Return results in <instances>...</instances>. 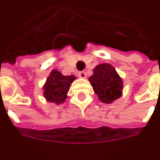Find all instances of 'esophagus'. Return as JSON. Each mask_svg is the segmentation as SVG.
Segmentation results:
<instances>
[{
    "label": "esophagus",
    "instance_id": "1",
    "mask_svg": "<svg viewBox=\"0 0 160 160\" xmlns=\"http://www.w3.org/2000/svg\"><path fill=\"white\" fill-rule=\"evenodd\" d=\"M78 75H79V77L81 78V79L87 78V73H86V72H78Z\"/></svg>",
    "mask_w": 160,
    "mask_h": 160
}]
</instances>
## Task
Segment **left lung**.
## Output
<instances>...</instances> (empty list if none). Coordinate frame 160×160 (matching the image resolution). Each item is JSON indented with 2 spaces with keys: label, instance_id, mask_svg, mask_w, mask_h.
Wrapping results in <instances>:
<instances>
[{
  "label": "left lung",
  "instance_id": "obj_1",
  "mask_svg": "<svg viewBox=\"0 0 160 160\" xmlns=\"http://www.w3.org/2000/svg\"><path fill=\"white\" fill-rule=\"evenodd\" d=\"M92 72L88 80L102 103L112 104L122 96L123 80L113 66L109 63L99 64L92 69Z\"/></svg>",
  "mask_w": 160,
  "mask_h": 160
}]
</instances>
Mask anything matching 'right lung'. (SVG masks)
Here are the masks:
<instances>
[{
  "instance_id": "right-lung-1",
  "label": "right lung",
  "mask_w": 160,
  "mask_h": 160,
  "mask_svg": "<svg viewBox=\"0 0 160 160\" xmlns=\"http://www.w3.org/2000/svg\"><path fill=\"white\" fill-rule=\"evenodd\" d=\"M75 79L74 75L65 76L56 69L52 70L42 88L46 100L55 105L64 103L70 86Z\"/></svg>"
}]
</instances>
